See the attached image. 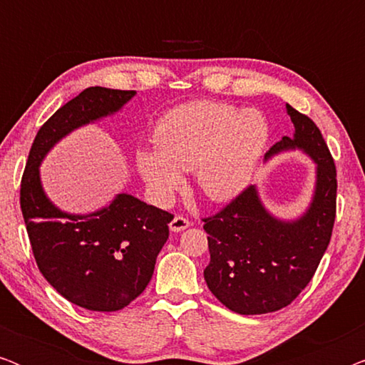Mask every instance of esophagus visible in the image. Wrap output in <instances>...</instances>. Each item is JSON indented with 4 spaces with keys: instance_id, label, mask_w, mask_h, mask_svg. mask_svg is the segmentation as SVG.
I'll return each mask as SVG.
<instances>
[{
    "instance_id": "esophagus-1",
    "label": "esophagus",
    "mask_w": 365,
    "mask_h": 365,
    "mask_svg": "<svg viewBox=\"0 0 365 365\" xmlns=\"http://www.w3.org/2000/svg\"><path fill=\"white\" fill-rule=\"evenodd\" d=\"M189 226H191L189 219L182 217V216H176L171 221V224H169V229H171L173 232H181V231H184V229H187Z\"/></svg>"
}]
</instances>
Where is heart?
Returning <instances> with one entry per match:
<instances>
[{
	"mask_svg": "<svg viewBox=\"0 0 365 365\" xmlns=\"http://www.w3.org/2000/svg\"><path fill=\"white\" fill-rule=\"evenodd\" d=\"M267 139V119L257 109L194 101L159 119L154 148L138 149L136 168L158 202L182 186V171H194L204 197L224 202L251 182Z\"/></svg>",
	"mask_w": 365,
	"mask_h": 365,
	"instance_id": "obj_1",
	"label": "heart"
}]
</instances>
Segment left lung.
I'll use <instances>...</instances> for the list:
<instances>
[{
	"label": "left lung",
	"instance_id": "left-lung-1",
	"mask_svg": "<svg viewBox=\"0 0 365 365\" xmlns=\"http://www.w3.org/2000/svg\"><path fill=\"white\" fill-rule=\"evenodd\" d=\"M287 113L294 134L274 144L266 161L292 151L311 158L316 179L304 212L279 217L251 186L204 219L211 252L204 279L224 306L242 316L279 311L301 294L326 252L336 219V166L327 144L312 119L289 104Z\"/></svg>",
	"mask_w": 365,
	"mask_h": 365
}]
</instances>
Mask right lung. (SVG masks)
I'll list each match as a JSON object with an SVG mask.
<instances>
[{
  "label": "right lung",
  "instance_id": "add662e5",
  "mask_svg": "<svg viewBox=\"0 0 365 365\" xmlns=\"http://www.w3.org/2000/svg\"><path fill=\"white\" fill-rule=\"evenodd\" d=\"M134 96L136 91L84 89L43 124L23 174L19 201L39 271L64 299L88 311H119L146 289L173 214L128 192L96 211H63L44 191L39 168L61 139L114 116Z\"/></svg>",
  "mask_w": 365,
  "mask_h": 365
}]
</instances>
